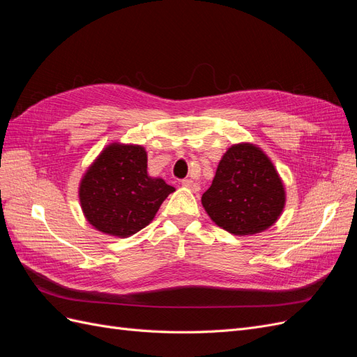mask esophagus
Returning a JSON list of instances; mask_svg holds the SVG:
<instances>
[{"mask_svg": "<svg viewBox=\"0 0 357 357\" xmlns=\"http://www.w3.org/2000/svg\"><path fill=\"white\" fill-rule=\"evenodd\" d=\"M181 185L185 186V188H188V189H190V190H193V192H198V190H199V185H198V183H195V181L190 180V178H185V180H183Z\"/></svg>", "mask_w": 357, "mask_h": 357, "instance_id": "1", "label": "esophagus"}]
</instances>
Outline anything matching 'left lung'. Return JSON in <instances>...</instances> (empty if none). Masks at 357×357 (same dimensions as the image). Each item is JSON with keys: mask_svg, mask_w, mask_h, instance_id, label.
Masks as SVG:
<instances>
[{"mask_svg": "<svg viewBox=\"0 0 357 357\" xmlns=\"http://www.w3.org/2000/svg\"><path fill=\"white\" fill-rule=\"evenodd\" d=\"M202 205L211 220L234 235L265 231L284 207V189L274 165L253 144L226 152Z\"/></svg>", "mask_w": 357, "mask_h": 357, "instance_id": "1", "label": "left lung"}]
</instances>
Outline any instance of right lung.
Instances as JSON below:
<instances>
[{
    "mask_svg": "<svg viewBox=\"0 0 357 357\" xmlns=\"http://www.w3.org/2000/svg\"><path fill=\"white\" fill-rule=\"evenodd\" d=\"M176 189L147 176V155L139 146L112 144L86 172L80 202L96 229L129 236L152 222L160 204Z\"/></svg>",
    "mask_w": 357,
    "mask_h": 357,
    "instance_id": "obj_1",
    "label": "right lung"
}]
</instances>
